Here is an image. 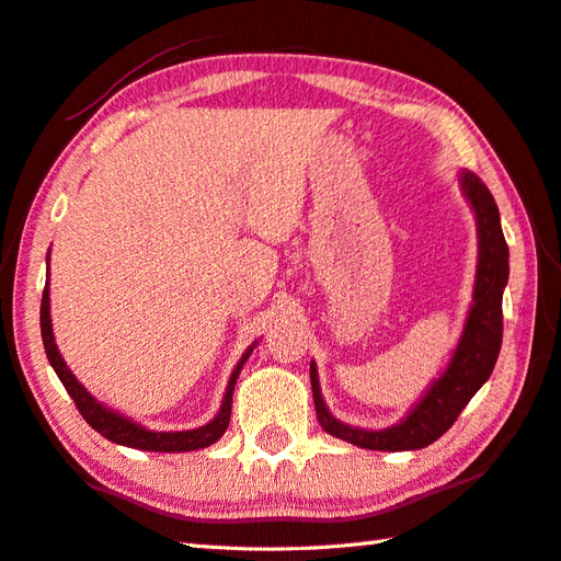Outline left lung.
Segmentation results:
<instances>
[{
    "label": "left lung",
    "instance_id": "left-lung-1",
    "mask_svg": "<svg viewBox=\"0 0 561 561\" xmlns=\"http://www.w3.org/2000/svg\"><path fill=\"white\" fill-rule=\"evenodd\" d=\"M458 183L474 214V224H478V270H474L472 304L456 350H453L444 371L412 404V410L386 428H362L340 422L328 410L323 392H320L318 366L311 362L316 414L320 426L330 436L368 450L424 448L448 432L465 404L492 376L499 350H502V296L508 282V245L490 187L468 169L458 173Z\"/></svg>",
    "mask_w": 561,
    "mask_h": 561
}]
</instances>
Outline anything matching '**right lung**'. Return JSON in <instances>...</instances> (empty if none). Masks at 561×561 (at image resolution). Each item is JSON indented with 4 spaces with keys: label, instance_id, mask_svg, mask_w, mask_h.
<instances>
[{
    "label": "right lung",
    "instance_id": "right-lung-1",
    "mask_svg": "<svg viewBox=\"0 0 561 561\" xmlns=\"http://www.w3.org/2000/svg\"><path fill=\"white\" fill-rule=\"evenodd\" d=\"M47 262H50V250H47ZM41 335H43V344H45V354L47 362L55 368L57 378L62 380V386L67 388V392L75 400L77 410L81 412L83 420L89 422L91 428L113 440L117 446H127V448H137V450H157V453H187V450H199L207 448L211 444L224 436L226 428H229V420H231V402H233V388L238 374H241L243 364L248 362V356L253 354L257 340L250 344L245 350V354L238 359L236 368L231 371L229 386H226L221 408L217 412L214 420H209L205 426L197 428H185V432H151L145 424L135 422L133 416H125L123 412H117L108 404H103L101 400H96L91 392L83 388L77 376L69 371L67 362L59 354L57 344H55V332H53V318H50V265H47V282H45V291H43V301H41Z\"/></svg>",
    "mask_w": 561,
    "mask_h": 561
}]
</instances>
